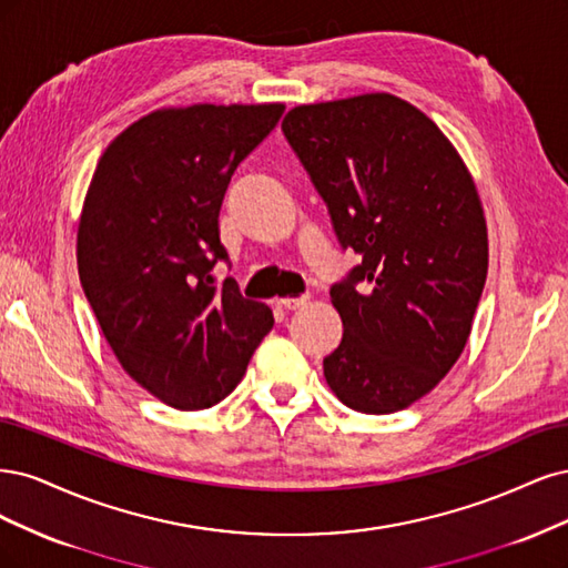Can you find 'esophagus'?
Returning a JSON list of instances; mask_svg holds the SVG:
<instances>
[{
    "label": "esophagus",
    "instance_id": "esophagus-1",
    "mask_svg": "<svg viewBox=\"0 0 568 568\" xmlns=\"http://www.w3.org/2000/svg\"><path fill=\"white\" fill-rule=\"evenodd\" d=\"M308 302V295H302V297H285V300H278V304L287 311H295L300 306H304Z\"/></svg>",
    "mask_w": 568,
    "mask_h": 568
}]
</instances>
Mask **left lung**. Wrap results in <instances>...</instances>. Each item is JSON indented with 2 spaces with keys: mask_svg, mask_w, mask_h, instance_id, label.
<instances>
[{
  "mask_svg": "<svg viewBox=\"0 0 568 568\" xmlns=\"http://www.w3.org/2000/svg\"><path fill=\"white\" fill-rule=\"evenodd\" d=\"M283 132L361 264L333 285L344 325L327 387L387 415L429 394L460 358L488 273L477 184L438 126L387 91L295 105Z\"/></svg>",
  "mask_w": 568,
  "mask_h": 568,
  "instance_id": "8db88e82",
  "label": "left lung"
}]
</instances>
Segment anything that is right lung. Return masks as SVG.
<instances>
[{
	"label": "right lung",
	"mask_w": 568,
	"mask_h": 568,
	"mask_svg": "<svg viewBox=\"0 0 568 568\" xmlns=\"http://www.w3.org/2000/svg\"><path fill=\"white\" fill-rule=\"evenodd\" d=\"M283 103L158 108L103 151L78 224V271L103 337L132 379L179 410L226 398L273 311L210 271L229 254V181Z\"/></svg>",
	"instance_id": "right-lung-1"
}]
</instances>
